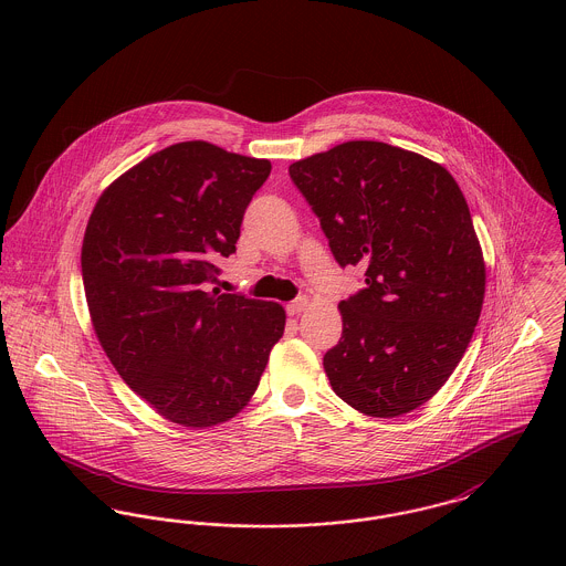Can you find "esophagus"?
I'll use <instances>...</instances> for the list:
<instances>
[{"instance_id": "34e87169", "label": "esophagus", "mask_w": 566, "mask_h": 566, "mask_svg": "<svg viewBox=\"0 0 566 566\" xmlns=\"http://www.w3.org/2000/svg\"><path fill=\"white\" fill-rule=\"evenodd\" d=\"M307 307H310V298H307V296H301V298H296V301H292V303L287 305V314H290V316H298V314H303Z\"/></svg>"}]
</instances>
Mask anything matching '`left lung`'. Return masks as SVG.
<instances>
[{
	"mask_svg": "<svg viewBox=\"0 0 566 566\" xmlns=\"http://www.w3.org/2000/svg\"><path fill=\"white\" fill-rule=\"evenodd\" d=\"M290 176L339 265L366 290L337 305L342 339L324 355L333 392L366 416L427 403L480 321L485 263L455 178L384 142H346L292 163Z\"/></svg>",
	"mask_w": 566,
	"mask_h": 566,
	"instance_id": "left-lung-1",
	"label": "left lung"
}]
</instances>
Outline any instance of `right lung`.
I'll return each mask as SVG.
<instances>
[{
  "label": "right lung",
  "instance_id": "obj_1",
  "mask_svg": "<svg viewBox=\"0 0 566 566\" xmlns=\"http://www.w3.org/2000/svg\"><path fill=\"white\" fill-rule=\"evenodd\" d=\"M270 169L182 142L115 178L91 211L81 265L93 331L119 377L169 422L207 429L238 416L285 331L279 303L207 292Z\"/></svg>",
  "mask_w": 566,
  "mask_h": 566
}]
</instances>
